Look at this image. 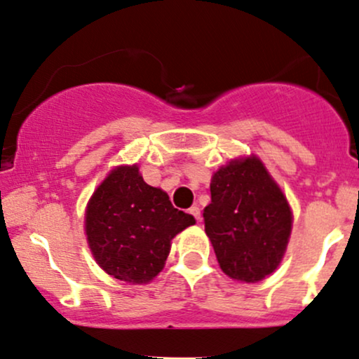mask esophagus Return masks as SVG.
<instances>
[{"label":"esophagus","mask_w":359,"mask_h":359,"mask_svg":"<svg viewBox=\"0 0 359 359\" xmlns=\"http://www.w3.org/2000/svg\"><path fill=\"white\" fill-rule=\"evenodd\" d=\"M189 213L194 217L195 220H201V208H198L197 205L190 207V208H189Z\"/></svg>","instance_id":"1"}]
</instances>
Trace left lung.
I'll return each mask as SVG.
<instances>
[{"label":"left lung","mask_w":359,"mask_h":359,"mask_svg":"<svg viewBox=\"0 0 359 359\" xmlns=\"http://www.w3.org/2000/svg\"><path fill=\"white\" fill-rule=\"evenodd\" d=\"M212 202L203 208L205 233L230 278L255 283L283 258L292 212L257 157L232 161L213 174Z\"/></svg>","instance_id":"8db88e82"}]
</instances>
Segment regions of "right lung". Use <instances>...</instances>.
<instances>
[{"label": "right lung", "mask_w": 359, "mask_h": 359, "mask_svg": "<svg viewBox=\"0 0 359 359\" xmlns=\"http://www.w3.org/2000/svg\"><path fill=\"white\" fill-rule=\"evenodd\" d=\"M195 219L164 190L144 182L137 165L117 167L86 210V235L99 266L127 283H147L164 269L170 240Z\"/></svg>", "instance_id": "right-lung-1"}]
</instances>
